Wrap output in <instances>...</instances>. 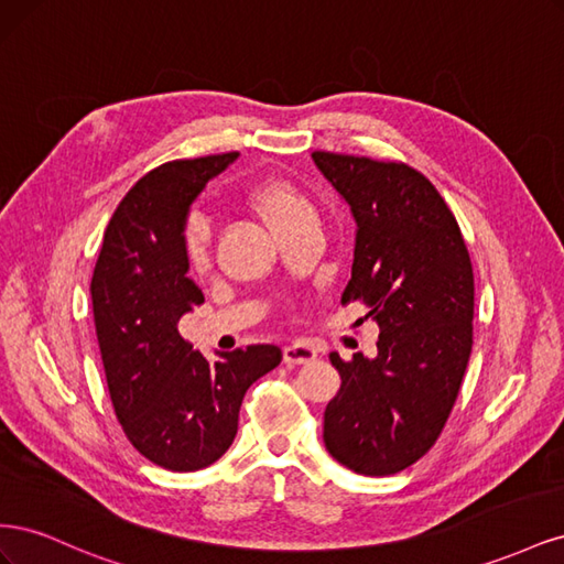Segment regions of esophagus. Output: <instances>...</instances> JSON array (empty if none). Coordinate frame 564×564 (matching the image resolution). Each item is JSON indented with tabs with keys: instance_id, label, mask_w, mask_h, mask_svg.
Here are the masks:
<instances>
[{
	"instance_id": "esophagus-1",
	"label": "esophagus",
	"mask_w": 564,
	"mask_h": 564,
	"mask_svg": "<svg viewBox=\"0 0 564 564\" xmlns=\"http://www.w3.org/2000/svg\"><path fill=\"white\" fill-rule=\"evenodd\" d=\"M317 357V348L308 340H294L292 346L284 348V362L286 365H308Z\"/></svg>"
}]
</instances>
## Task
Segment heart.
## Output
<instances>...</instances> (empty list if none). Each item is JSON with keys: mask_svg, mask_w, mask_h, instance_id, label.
Instances as JSON below:
<instances>
[{"mask_svg": "<svg viewBox=\"0 0 564 564\" xmlns=\"http://www.w3.org/2000/svg\"><path fill=\"white\" fill-rule=\"evenodd\" d=\"M249 207L265 226L278 232L292 220L313 214V204L294 183L284 178H265L249 191ZM181 256L193 272H204L212 263V228L202 214H191L181 228Z\"/></svg>", "mask_w": 564, "mask_h": 564, "instance_id": "b5f03b06", "label": "heart"}]
</instances>
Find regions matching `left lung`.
<instances>
[{
  "instance_id": "obj_1",
  "label": "left lung",
  "mask_w": 564,
  "mask_h": 564,
  "mask_svg": "<svg viewBox=\"0 0 564 564\" xmlns=\"http://www.w3.org/2000/svg\"><path fill=\"white\" fill-rule=\"evenodd\" d=\"M357 224L340 303H365L379 355L344 362L324 409V447L360 475H392L429 452L452 414L473 350V263L435 185L402 162L313 152Z\"/></svg>"
}]
</instances>
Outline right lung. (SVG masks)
Wrapping results in <instances>:
<instances>
[{"label": "right lung", "mask_w": 564, "mask_h": 564, "mask_svg": "<svg viewBox=\"0 0 564 564\" xmlns=\"http://www.w3.org/2000/svg\"><path fill=\"white\" fill-rule=\"evenodd\" d=\"M235 160L237 152H224L148 172L115 209L91 278L117 421L148 460L176 473L228 452L245 392L282 360L278 346L259 344L209 362L178 334V319L204 303L187 278L181 228L204 185Z\"/></svg>", "instance_id": "1"}]
</instances>
